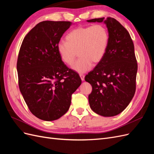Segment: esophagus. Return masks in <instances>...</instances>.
<instances>
[{
    "mask_svg": "<svg viewBox=\"0 0 154 154\" xmlns=\"http://www.w3.org/2000/svg\"><path fill=\"white\" fill-rule=\"evenodd\" d=\"M80 78H81V80H82V81H84L85 80V76L83 75V74H80Z\"/></svg>",
    "mask_w": 154,
    "mask_h": 154,
    "instance_id": "34e87169",
    "label": "esophagus"
}]
</instances>
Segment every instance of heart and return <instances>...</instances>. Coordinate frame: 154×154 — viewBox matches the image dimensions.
Masks as SVG:
<instances>
[{
    "label": "heart",
    "instance_id": "b5f03b06",
    "mask_svg": "<svg viewBox=\"0 0 154 154\" xmlns=\"http://www.w3.org/2000/svg\"><path fill=\"white\" fill-rule=\"evenodd\" d=\"M109 44V34L103 25L79 27L71 31L66 36V42L60 41L57 50L62 61L71 66L75 60L77 52L79 58L72 69L83 74L92 68V62L100 63L106 53Z\"/></svg>",
    "mask_w": 154,
    "mask_h": 154
}]
</instances>
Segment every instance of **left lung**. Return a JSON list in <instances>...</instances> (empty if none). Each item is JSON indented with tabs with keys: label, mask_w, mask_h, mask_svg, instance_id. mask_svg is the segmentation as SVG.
I'll return each instance as SVG.
<instances>
[{
	"label": "left lung",
	"mask_w": 154,
	"mask_h": 154,
	"mask_svg": "<svg viewBox=\"0 0 154 154\" xmlns=\"http://www.w3.org/2000/svg\"><path fill=\"white\" fill-rule=\"evenodd\" d=\"M103 22L109 34V44L101 61L85 77L92 85L88 95L91 109L104 117L120 114L129 105L136 92L137 64L129 32L114 18L87 20Z\"/></svg>",
	"instance_id": "8db88e82"
}]
</instances>
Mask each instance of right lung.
<instances>
[{
    "label": "right lung",
    "instance_id": "obj_1",
    "mask_svg": "<svg viewBox=\"0 0 154 154\" xmlns=\"http://www.w3.org/2000/svg\"><path fill=\"white\" fill-rule=\"evenodd\" d=\"M72 23L43 21L23 40L17 69L18 85L31 113L51 122L66 114L71 95L82 83L78 74L67 67L57 45Z\"/></svg>",
    "mask_w": 154,
    "mask_h": 154
}]
</instances>
